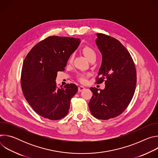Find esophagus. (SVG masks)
Returning <instances> with one entry per match:
<instances>
[{
	"label": "esophagus",
	"instance_id": "obj_1",
	"mask_svg": "<svg viewBox=\"0 0 158 158\" xmlns=\"http://www.w3.org/2000/svg\"><path fill=\"white\" fill-rule=\"evenodd\" d=\"M84 89H85V87H83V86H79V87H78V91H79V92H81V91H84Z\"/></svg>",
	"mask_w": 158,
	"mask_h": 158
}]
</instances>
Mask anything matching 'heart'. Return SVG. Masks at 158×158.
<instances>
[{"label":"heart","mask_w":158,"mask_h":158,"mask_svg":"<svg viewBox=\"0 0 158 158\" xmlns=\"http://www.w3.org/2000/svg\"><path fill=\"white\" fill-rule=\"evenodd\" d=\"M82 52H83V54H84V56L86 57V58L89 60H90L93 58H96V54L95 51L94 49H93L92 48H91L85 47L83 49ZM73 56H71V57H70L69 61L71 62L73 60ZM79 79L82 82H84L86 81L85 76L84 75H79Z\"/></svg>","instance_id":"b5f03b06"}]
</instances>
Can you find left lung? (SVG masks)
I'll return each instance as SVG.
<instances>
[{
	"instance_id": "left-lung-1",
	"label": "left lung",
	"mask_w": 158,
	"mask_h": 158,
	"mask_svg": "<svg viewBox=\"0 0 158 158\" xmlns=\"http://www.w3.org/2000/svg\"><path fill=\"white\" fill-rule=\"evenodd\" d=\"M96 35L102 57L97 83L105 79V88H90L93 95L89 107L93 116L106 120L122 114L129 104L136 89V71L129 52L118 40L103 34Z\"/></svg>"
}]
</instances>
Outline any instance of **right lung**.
I'll return each instance as SVG.
<instances>
[{
  "instance_id": "obj_1",
  "label": "right lung",
  "mask_w": 158,
  "mask_h": 158,
  "mask_svg": "<svg viewBox=\"0 0 158 158\" xmlns=\"http://www.w3.org/2000/svg\"><path fill=\"white\" fill-rule=\"evenodd\" d=\"M80 42L79 38L50 36L37 44L25 58L22 90L29 105L40 116L58 120L68 113L71 99L78 87L67 84L64 88H57L56 79L57 73L64 71Z\"/></svg>"
}]
</instances>
